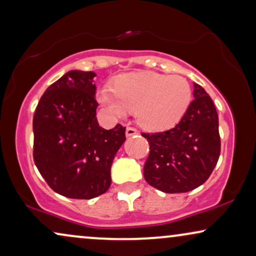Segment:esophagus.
Wrapping results in <instances>:
<instances>
[{
  "label": "esophagus",
  "mask_w": 256,
  "mask_h": 256,
  "mask_svg": "<svg viewBox=\"0 0 256 256\" xmlns=\"http://www.w3.org/2000/svg\"><path fill=\"white\" fill-rule=\"evenodd\" d=\"M126 137H132V136L138 134V131L134 128H126Z\"/></svg>",
  "instance_id": "esophagus-1"
}]
</instances>
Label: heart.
I'll use <instances>...</instances> for the list:
<instances>
[{
    "label": "heart",
    "mask_w": 256,
    "mask_h": 256,
    "mask_svg": "<svg viewBox=\"0 0 256 256\" xmlns=\"http://www.w3.org/2000/svg\"><path fill=\"white\" fill-rule=\"evenodd\" d=\"M192 87L180 76L152 72L128 73L117 76L98 90L96 99L118 117L136 110L137 122L150 131H162L178 122L192 102Z\"/></svg>",
    "instance_id": "b5f03b06"
}]
</instances>
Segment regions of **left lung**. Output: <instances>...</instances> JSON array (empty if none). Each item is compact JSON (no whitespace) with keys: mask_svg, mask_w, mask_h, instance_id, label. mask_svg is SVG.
<instances>
[{"mask_svg":"<svg viewBox=\"0 0 256 256\" xmlns=\"http://www.w3.org/2000/svg\"><path fill=\"white\" fill-rule=\"evenodd\" d=\"M194 99L174 128L142 134L150 144L144 178L163 192H188L202 186L218 164V116L208 93L194 84Z\"/></svg>","mask_w":256,"mask_h":256,"instance_id":"obj_1","label":"left lung"}]
</instances>
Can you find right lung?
<instances>
[{
  "mask_svg": "<svg viewBox=\"0 0 256 256\" xmlns=\"http://www.w3.org/2000/svg\"><path fill=\"white\" fill-rule=\"evenodd\" d=\"M94 72L70 70L46 90L33 118L35 166L54 192L90 200L111 186V166L125 128H100Z\"/></svg>",
  "mask_w": 256,
  "mask_h": 256,
  "instance_id": "obj_1",
  "label": "right lung"
}]
</instances>
